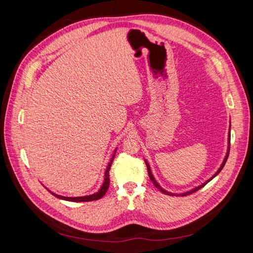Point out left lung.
Listing matches in <instances>:
<instances>
[{"label":"left lung","instance_id":"left-lung-1","mask_svg":"<svg viewBox=\"0 0 253 253\" xmlns=\"http://www.w3.org/2000/svg\"><path fill=\"white\" fill-rule=\"evenodd\" d=\"M229 150H230V128H229V135H228V149H227V153H226V156H225V158H224V160H223V163H221L220 167L218 168V170H217L215 173H214V175L212 176V177H210L208 180H206L205 182H203L202 185L197 186V187H195V188H193V189H191L190 191H186V192H182V193H172V192H169V191L165 190V189H164L162 186H160L159 183L156 181V179H155V177H154V175L152 174L151 167H150V165H149L147 159H144V163H145V165H147V168H148V173H149V176H150V179L153 181V183H154V186L159 189V191H162L163 193H165V194H167V195H172V196H174V195H177V196H186V195H189V194H191V193L196 192L197 190L202 189V188H203L204 186H206L207 183H208L210 180H212L214 177H215V176H216L221 170H223V168H224V166H225V164H226V162H227V159H228V156H229Z\"/></svg>","mask_w":253,"mask_h":253}]
</instances>
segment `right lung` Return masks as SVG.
Wrapping results in <instances>:
<instances>
[{
	"mask_svg": "<svg viewBox=\"0 0 253 253\" xmlns=\"http://www.w3.org/2000/svg\"><path fill=\"white\" fill-rule=\"evenodd\" d=\"M116 151H117V148L114 150V153L113 155L110 159V162L108 164V166H106V170H105V173H104V180H103V183L102 186L100 187V189H99L96 193L94 194H90V195H85V196H77V197H67V196H62V195H59V194H56L51 192V191L49 189H47L49 192L53 195L56 196L57 198H59V200H63V201H68V202H91V201H97V200H100L101 197H103V195L105 194L106 191H108L109 189V185H110V174H109V171L111 169V166H112V163L113 160L115 158V154H116Z\"/></svg>",
	"mask_w": 253,
	"mask_h": 253,
	"instance_id": "add662e5",
	"label": "right lung"
}]
</instances>
